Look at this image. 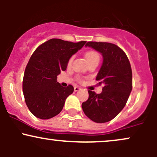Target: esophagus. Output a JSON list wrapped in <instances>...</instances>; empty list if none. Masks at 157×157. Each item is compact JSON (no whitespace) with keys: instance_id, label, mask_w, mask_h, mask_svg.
Listing matches in <instances>:
<instances>
[{"instance_id":"1","label":"esophagus","mask_w":157,"mask_h":157,"mask_svg":"<svg viewBox=\"0 0 157 157\" xmlns=\"http://www.w3.org/2000/svg\"><path fill=\"white\" fill-rule=\"evenodd\" d=\"M81 89L80 87H78V86H75V88H74V90H75V91H80Z\"/></svg>"}]
</instances>
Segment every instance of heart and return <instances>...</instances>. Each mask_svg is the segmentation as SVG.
<instances>
[{
    "label": "heart",
    "mask_w": 157,
    "mask_h": 157,
    "mask_svg": "<svg viewBox=\"0 0 157 157\" xmlns=\"http://www.w3.org/2000/svg\"><path fill=\"white\" fill-rule=\"evenodd\" d=\"M85 58H86V61H89L91 60H94V59H99L100 57H99V55L96 52H94V51H89L88 52H86V55H85ZM71 61H72V58L70 59L69 62H68V64H71Z\"/></svg>",
    "instance_id": "b5f03b06"
}]
</instances>
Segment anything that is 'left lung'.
<instances>
[{"label":"left lung","mask_w":157,"mask_h":157,"mask_svg":"<svg viewBox=\"0 0 157 157\" xmlns=\"http://www.w3.org/2000/svg\"><path fill=\"white\" fill-rule=\"evenodd\" d=\"M100 52L102 63L96 80L103 84L100 94L88 91L89 99L82 103L85 114L92 121L103 123L113 120L125 107L132 90V71L127 55L117 45L88 42Z\"/></svg>","instance_id":"8db88e82"}]
</instances>
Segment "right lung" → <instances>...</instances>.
Instances as JSON below:
<instances>
[{"instance_id":"obj_1","label":"right lung","mask_w":157,"mask_h":157,"mask_svg":"<svg viewBox=\"0 0 157 157\" xmlns=\"http://www.w3.org/2000/svg\"><path fill=\"white\" fill-rule=\"evenodd\" d=\"M86 43L53 38L41 44L32 54L25 69L23 92L27 107L36 117L48 120L62 111L74 87L71 85L63 87L57 76L66 69L71 56Z\"/></svg>"}]
</instances>
